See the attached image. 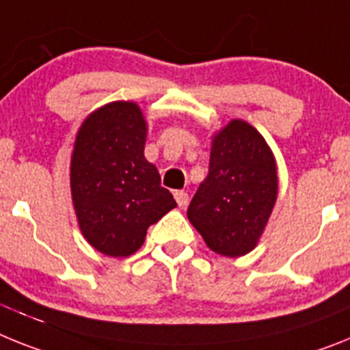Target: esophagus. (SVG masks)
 Segmentation results:
<instances>
[{
  "mask_svg": "<svg viewBox=\"0 0 350 350\" xmlns=\"http://www.w3.org/2000/svg\"><path fill=\"white\" fill-rule=\"evenodd\" d=\"M175 200H177L178 207H186L187 202H189V196H187L186 191H175Z\"/></svg>",
  "mask_w": 350,
  "mask_h": 350,
  "instance_id": "obj_1",
  "label": "esophagus"
}]
</instances>
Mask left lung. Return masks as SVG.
<instances>
[{
  "label": "left lung",
  "instance_id": "8db88e82",
  "mask_svg": "<svg viewBox=\"0 0 350 350\" xmlns=\"http://www.w3.org/2000/svg\"><path fill=\"white\" fill-rule=\"evenodd\" d=\"M208 175L187 217L217 255L237 258L260 241L278 198L271 146L247 122L234 118L212 136Z\"/></svg>",
  "mask_w": 350,
  "mask_h": 350
}]
</instances>
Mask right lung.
<instances>
[{
  "instance_id": "add662e5",
  "label": "right lung",
  "mask_w": 350,
  "mask_h": 350,
  "mask_svg": "<svg viewBox=\"0 0 350 350\" xmlns=\"http://www.w3.org/2000/svg\"><path fill=\"white\" fill-rule=\"evenodd\" d=\"M142 107L115 100L90 113L76 134L70 193L83 237L107 256H129L143 246L148 226L177 207L145 159Z\"/></svg>"
}]
</instances>
